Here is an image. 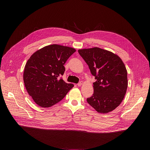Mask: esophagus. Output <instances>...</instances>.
Returning a JSON list of instances; mask_svg holds the SVG:
<instances>
[{
  "label": "esophagus",
  "instance_id": "34e87169",
  "mask_svg": "<svg viewBox=\"0 0 150 150\" xmlns=\"http://www.w3.org/2000/svg\"><path fill=\"white\" fill-rule=\"evenodd\" d=\"M82 84H83V81H80L77 84V85H78V86H81L82 85Z\"/></svg>",
  "mask_w": 150,
  "mask_h": 150
}]
</instances>
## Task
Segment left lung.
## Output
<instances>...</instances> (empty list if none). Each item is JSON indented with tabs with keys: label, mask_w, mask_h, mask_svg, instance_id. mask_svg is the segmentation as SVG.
<instances>
[{
	"label": "left lung",
	"mask_w": 150,
	"mask_h": 150,
	"mask_svg": "<svg viewBox=\"0 0 150 150\" xmlns=\"http://www.w3.org/2000/svg\"><path fill=\"white\" fill-rule=\"evenodd\" d=\"M96 81L88 103L98 112L106 114L119 106L128 87L127 70L117 54L98 47L78 50Z\"/></svg>",
	"instance_id": "obj_1"
}]
</instances>
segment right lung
Returning a JSON list of instances; mask_svg holds the SVG:
<instances>
[{
    "label": "right lung",
    "mask_w": 150,
    "mask_h": 150,
    "mask_svg": "<svg viewBox=\"0 0 150 150\" xmlns=\"http://www.w3.org/2000/svg\"><path fill=\"white\" fill-rule=\"evenodd\" d=\"M75 51L72 47L50 45L35 52L27 61L23 82L38 105L49 108L57 104L74 87L61 76L64 73L66 62Z\"/></svg>",
    "instance_id": "obj_1"
}]
</instances>
